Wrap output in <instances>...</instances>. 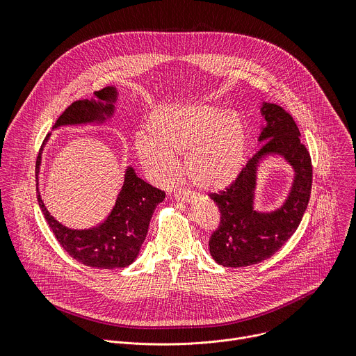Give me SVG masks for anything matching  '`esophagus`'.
I'll return each instance as SVG.
<instances>
[{"instance_id": "obj_1", "label": "esophagus", "mask_w": 356, "mask_h": 356, "mask_svg": "<svg viewBox=\"0 0 356 356\" xmlns=\"http://www.w3.org/2000/svg\"><path fill=\"white\" fill-rule=\"evenodd\" d=\"M175 197L177 198V201H183V202H191L194 200V194L188 191H176Z\"/></svg>"}]
</instances>
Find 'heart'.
Here are the masks:
<instances>
[{"label":"heart","mask_w":356,"mask_h":356,"mask_svg":"<svg viewBox=\"0 0 356 356\" xmlns=\"http://www.w3.org/2000/svg\"><path fill=\"white\" fill-rule=\"evenodd\" d=\"M147 134L135 138V154L145 172L161 183L176 177V156H186L188 179L206 191L229 187L245 166V127L238 117L217 106L163 107L152 114Z\"/></svg>","instance_id":"heart-1"}]
</instances>
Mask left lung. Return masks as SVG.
Listing matches in <instances>:
<instances>
[{
	"label": "left lung",
	"instance_id": "1",
	"mask_svg": "<svg viewBox=\"0 0 356 356\" xmlns=\"http://www.w3.org/2000/svg\"><path fill=\"white\" fill-rule=\"evenodd\" d=\"M259 142L236 180L218 193H211L221 222L210 238V253L225 268H243L259 264L284 245L296 232L309 206L313 166L309 150L300 142V131L293 117L280 106L264 103ZM268 154L283 156L295 169V180L284 206L275 212L262 213L252 206L256 173L260 161Z\"/></svg>",
	"mask_w": 356,
	"mask_h": 356
}]
</instances>
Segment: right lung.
<instances>
[{
  "label": "right lung",
  "instance_id": "add662e5",
  "mask_svg": "<svg viewBox=\"0 0 356 356\" xmlns=\"http://www.w3.org/2000/svg\"><path fill=\"white\" fill-rule=\"evenodd\" d=\"M117 95L115 87H104L94 91L91 99L74 101L58 118L54 128L104 122L114 114ZM39 165L40 154L36 159V175L39 173ZM165 195V191L138 177L129 166L113 211L104 222L94 228L70 229L62 225L49 214L39 191L38 202L58 242L73 259L95 269H114L129 266L136 259L146 238L152 214Z\"/></svg>",
  "mask_w": 356,
  "mask_h": 356
}]
</instances>
